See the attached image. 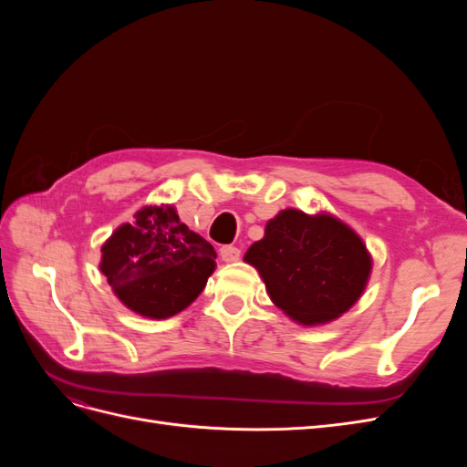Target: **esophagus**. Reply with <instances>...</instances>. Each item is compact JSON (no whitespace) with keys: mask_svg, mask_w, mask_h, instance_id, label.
<instances>
[{"mask_svg":"<svg viewBox=\"0 0 467 467\" xmlns=\"http://www.w3.org/2000/svg\"><path fill=\"white\" fill-rule=\"evenodd\" d=\"M220 257L225 261V263H234V261H239V257H242V251H239L237 247L234 245H223L220 249Z\"/></svg>","mask_w":467,"mask_h":467,"instance_id":"esophagus-1","label":"esophagus"}]
</instances>
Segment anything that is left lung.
Instances as JSON below:
<instances>
[{"mask_svg": "<svg viewBox=\"0 0 467 467\" xmlns=\"http://www.w3.org/2000/svg\"><path fill=\"white\" fill-rule=\"evenodd\" d=\"M245 261L257 266L271 300L304 325L345 314L360 298L372 268L366 245L348 225L294 208L266 223Z\"/></svg>", "mask_w": 467, "mask_h": 467, "instance_id": "1", "label": "left lung"}]
</instances>
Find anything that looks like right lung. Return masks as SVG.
<instances>
[{
    "label": "right lung",
    "instance_id": "1",
    "mask_svg": "<svg viewBox=\"0 0 467 467\" xmlns=\"http://www.w3.org/2000/svg\"><path fill=\"white\" fill-rule=\"evenodd\" d=\"M101 271L119 298L146 317H171L214 273L216 251L179 220L173 206H146L103 245Z\"/></svg>",
    "mask_w": 467,
    "mask_h": 467
}]
</instances>
